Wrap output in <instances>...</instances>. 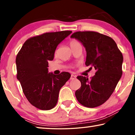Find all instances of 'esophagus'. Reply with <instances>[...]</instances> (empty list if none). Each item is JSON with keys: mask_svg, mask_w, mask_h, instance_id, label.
I'll return each instance as SVG.
<instances>
[{"mask_svg": "<svg viewBox=\"0 0 135 135\" xmlns=\"http://www.w3.org/2000/svg\"><path fill=\"white\" fill-rule=\"evenodd\" d=\"M76 79V76L74 75H71V78H70V80H74V79Z\"/></svg>", "mask_w": 135, "mask_h": 135, "instance_id": "34e87169", "label": "esophagus"}]
</instances>
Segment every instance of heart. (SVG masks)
Wrapping results in <instances>:
<instances>
[{
    "mask_svg": "<svg viewBox=\"0 0 135 135\" xmlns=\"http://www.w3.org/2000/svg\"><path fill=\"white\" fill-rule=\"evenodd\" d=\"M77 44H78V42L75 41V40H71V41L70 42V46H71V47H73V46H74Z\"/></svg>",
    "mask_w": 135,
    "mask_h": 135,
    "instance_id": "b5f03b06",
    "label": "heart"
}]
</instances>
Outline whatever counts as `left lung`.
<instances>
[{
	"label": "left lung",
	"instance_id": "obj_1",
	"mask_svg": "<svg viewBox=\"0 0 135 135\" xmlns=\"http://www.w3.org/2000/svg\"><path fill=\"white\" fill-rule=\"evenodd\" d=\"M85 48L86 66H91L95 75L89 80L78 76L81 87L75 95L79 103L87 108H95L109 98L122 74L123 55L110 37L93 31L74 32L71 36Z\"/></svg>",
	"mask_w": 135,
	"mask_h": 135
}]
</instances>
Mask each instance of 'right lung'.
<instances>
[{"instance_id": "add662e5", "label": "right lung", "mask_w": 135, "mask_h": 135, "mask_svg": "<svg viewBox=\"0 0 135 135\" xmlns=\"http://www.w3.org/2000/svg\"><path fill=\"white\" fill-rule=\"evenodd\" d=\"M72 33L71 31L47 32L27 39L16 58L17 79L23 93L32 106L50 110L58 102L61 88L71 77L63 72L49 73V61L54 58L59 44Z\"/></svg>"}]
</instances>
